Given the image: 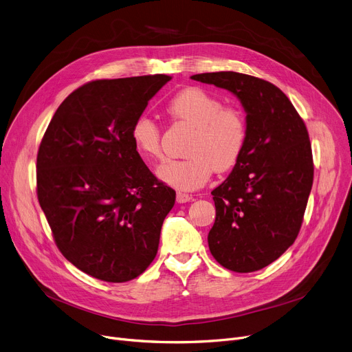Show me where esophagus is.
Wrapping results in <instances>:
<instances>
[{
  "instance_id": "34e87169",
  "label": "esophagus",
  "mask_w": 352,
  "mask_h": 352,
  "mask_svg": "<svg viewBox=\"0 0 352 352\" xmlns=\"http://www.w3.org/2000/svg\"><path fill=\"white\" fill-rule=\"evenodd\" d=\"M189 201H192V195H189V194H185V192H181V190H178V192H177V202L178 204H186Z\"/></svg>"
}]
</instances>
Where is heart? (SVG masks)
<instances>
[{"mask_svg":"<svg viewBox=\"0 0 352 352\" xmlns=\"http://www.w3.org/2000/svg\"><path fill=\"white\" fill-rule=\"evenodd\" d=\"M166 111L175 122L194 126L186 144V158L166 160L157 175L167 185L181 190L201 188L213 174L232 170L243 154L247 123L243 111L225 105L216 95L197 87L177 92ZM131 139L144 158L162 155V129L155 120L142 115L131 127Z\"/></svg>","mask_w":352,"mask_h":352,"instance_id":"obj_1","label":"heart"}]
</instances>
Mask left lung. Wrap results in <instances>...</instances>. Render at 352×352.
<instances>
[{
    "label": "left lung",
    "instance_id": "8db88e82",
    "mask_svg": "<svg viewBox=\"0 0 352 352\" xmlns=\"http://www.w3.org/2000/svg\"><path fill=\"white\" fill-rule=\"evenodd\" d=\"M190 78L229 89L247 112L243 154L212 190L216 219L208 243L221 267L258 271L278 260L300 232L314 174L307 127L270 81L236 72Z\"/></svg>",
    "mask_w": 352,
    "mask_h": 352
}]
</instances>
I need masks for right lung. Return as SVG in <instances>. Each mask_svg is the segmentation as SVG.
Wrapping results in <instances>:
<instances>
[{"mask_svg":"<svg viewBox=\"0 0 352 352\" xmlns=\"http://www.w3.org/2000/svg\"><path fill=\"white\" fill-rule=\"evenodd\" d=\"M166 74L94 80L61 102L36 158V194L60 252L105 282L153 263L175 190L147 168L131 127Z\"/></svg>","mask_w":352,"mask_h":352,"instance_id":"right-lung-1","label":"right lung"}]
</instances>
